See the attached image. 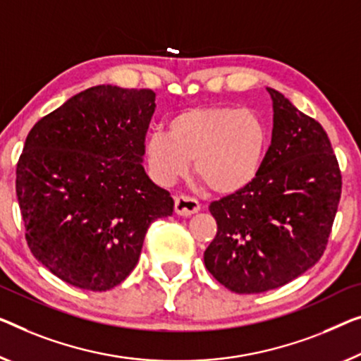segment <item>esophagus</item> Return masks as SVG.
Wrapping results in <instances>:
<instances>
[{"instance_id": "obj_1", "label": "esophagus", "mask_w": 361, "mask_h": 361, "mask_svg": "<svg viewBox=\"0 0 361 361\" xmlns=\"http://www.w3.org/2000/svg\"><path fill=\"white\" fill-rule=\"evenodd\" d=\"M201 211V204L196 197L180 195L175 197V212L183 217H190V215Z\"/></svg>"}]
</instances>
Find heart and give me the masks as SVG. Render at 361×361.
Segmentation results:
<instances>
[{
    "instance_id": "b5f03b06",
    "label": "heart",
    "mask_w": 361,
    "mask_h": 361,
    "mask_svg": "<svg viewBox=\"0 0 361 361\" xmlns=\"http://www.w3.org/2000/svg\"><path fill=\"white\" fill-rule=\"evenodd\" d=\"M267 129L255 111L235 106H197L175 115L169 131L152 129L144 139L150 173L160 183L185 176L195 160L196 175L209 190L232 195L259 173Z\"/></svg>"
}]
</instances>
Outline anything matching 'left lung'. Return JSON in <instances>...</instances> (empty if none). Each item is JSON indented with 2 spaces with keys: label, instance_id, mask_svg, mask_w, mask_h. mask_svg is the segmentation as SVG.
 Returning <instances> with one entry per match:
<instances>
[{
  "label": "left lung",
  "instance_id": "left-lung-1",
  "mask_svg": "<svg viewBox=\"0 0 361 361\" xmlns=\"http://www.w3.org/2000/svg\"><path fill=\"white\" fill-rule=\"evenodd\" d=\"M272 139L251 185L214 201L217 235L204 264L235 293L292 282L326 250L342 191L329 137L318 121L269 89Z\"/></svg>",
  "mask_w": 361,
  "mask_h": 361
}]
</instances>
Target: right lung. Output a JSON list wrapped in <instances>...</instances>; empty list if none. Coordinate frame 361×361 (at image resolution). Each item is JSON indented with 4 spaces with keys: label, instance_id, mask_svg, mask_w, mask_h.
Returning <instances> with one entry per match:
<instances>
[{
    "label": "right lung",
    "instance_id": "obj_1",
    "mask_svg": "<svg viewBox=\"0 0 361 361\" xmlns=\"http://www.w3.org/2000/svg\"><path fill=\"white\" fill-rule=\"evenodd\" d=\"M154 110L150 89L95 85L27 134L16 170L27 245L74 287L105 292L121 283L149 225L173 212L170 192L142 166Z\"/></svg>",
    "mask_w": 361,
    "mask_h": 361
}]
</instances>
